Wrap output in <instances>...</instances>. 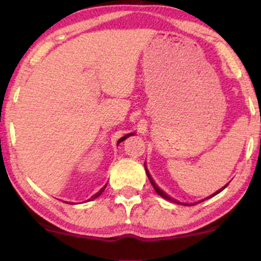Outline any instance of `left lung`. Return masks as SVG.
Returning <instances> with one entry per match:
<instances>
[{"instance_id": "left-lung-1", "label": "left lung", "mask_w": 261, "mask_h": 261, "mask_svg": "<svg viewBox=\"0 0 261 261\" xmlns=\"http://www.w3.org/2000/svg\"><path fill=\"white\" fill-rule=\"evenodd\" d=\"M145 168H146V174H147V176H148V179H149V181H151V184H152V185H153V188H154L155 193H157V194H158V195H160V196H162V197H163V199L168 200V201L175 202V203H180V205H184V206H193V205H195V203H199V202H201V201H203V200H201V201H199V202H194V203H182V202H179V201H176V200H175V199H173V197H170L169 195H167V194H166V193H164V191H163V190H162V189H160V188H158V187H157V184H155V182L153 181V179H152V176H151V174H149V173H148V170H147V167H146V164H145ZM227 185H228V184H226V185H224V187H223L222 189H220V190H218V191H216V193H214V194H212V195H211V196L206 197V199H210V197H212V196L217 195V194H218V193H221V191H222V190H223V189L227 187Z\"/></svg>"}]
</instances>
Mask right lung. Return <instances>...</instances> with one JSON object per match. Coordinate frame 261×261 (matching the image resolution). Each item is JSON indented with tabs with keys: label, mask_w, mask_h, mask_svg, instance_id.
<instances>
[{
	"label": "right lung",
	"mask_w": 261,
	"mask_h": 261,
	"mask_svg": "<svg viewBox=\"0 0 261 261\" xmlns=\"http://www.w3.org/2000/svg\"><path fill=\"white\" fill-rule=\"evenodd\" d=\"M131 135H134V134H127V135H125V136H124V137H121V139L118 141V145H119V143H120V142H121V141H124L125 139H127V137H128V136H131ZM106 187H107V185H106ZM106 187H103V188H101V189H100V190H99V191H98V193H97V194H94V195H93V196L91 197V199H89V200H88V201H91V200H94V199H97V197H98V196H99V195H100V194H101V193H103V191H104V190H106Z\"/></svg>",
	"instance_id": "obj_1"
}]
</instances>
